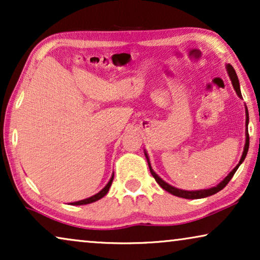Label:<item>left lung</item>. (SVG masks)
<instances>
[{"instance_id": "left-lung-1", "label": "left lung", "mask_w": 260, "mask_h": 260, "mask_svg": "<svg viewBox=\"0 0 260 260\" xmlns=\"http://www.w3.org/2000/svg\"><path fill=\"white\" fill-rule=\"evenodd\" d=\"M226 69H227V73H229V76L231 78V80H232V85L234 87V90H236L238 97L239 98H243L241 97V92H240V85H239V80H238V77H237V73L236 71H234V69L232 66L230 65H226ZM247 125H248V111H247V108H246V141H245V147H244V152L243 155H241V158L240 161L238 165L236 166V168H234L232 172H231L229 175H227L225 179H223L221 182H220L219 184H216L215 187H212V188H208V189H201V190H182V189H179V188H175L173 186H170V184H168L166 182V181H163L161 177H159L157 174H156L154 170H152L151 166H150V162H149V157H148V154L147 152H144L145 154V157H147V161H148V165H149V169H150V173L151 175L154 176V179L156 180V182H157L159 186H161L163 189L168 191V193L175 195V197H179V198H183V199H202V198H207V197H211V195L218 193V191H220L221 189H223V188L226 187V184L230 182L231 179H232L234 174H236L237 169L239 168V166L241 165V163L244 162L245 157H246L247 155V151H248V145H250V137H248V130H247Z\"/></svg>"}]
</instances>
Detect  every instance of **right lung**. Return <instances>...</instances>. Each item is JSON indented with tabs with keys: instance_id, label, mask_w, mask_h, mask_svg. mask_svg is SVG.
Returning <instances> with one entry per match:
<instances>
[{
	"instance_id": "right-lung-1",
	"label": "right lung",
	"mask_w": 260,
	"mask_h": 260,
	"mask_svg": "<svg viewBox=\"0 0 260 260\" xmlns=\"http://www.w3.org/2000/svg\"><path fill=\"white\" fill-rule=\"evenodd\" d=\"M112 181H113V174H112L111 179H110V181L108 182V184H106V186H105L104 188H103V189H102L101 191H99V193H97V194L93 195V197H91V198L84 199V200L72 202V205H74V206H79V205H87V204H92V202L97 201V200H99V199H102L103 197H105V195L108 194V191H109V189H110V187H111Z\"/></svg>"
}]
</instances>
